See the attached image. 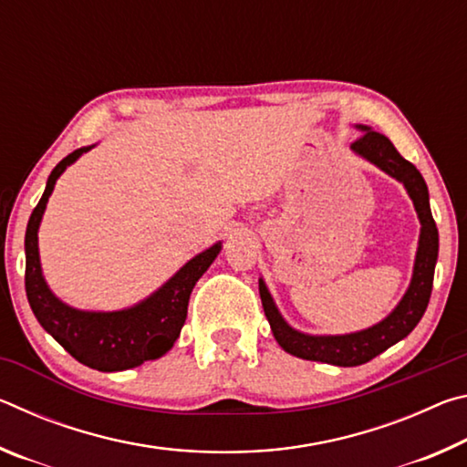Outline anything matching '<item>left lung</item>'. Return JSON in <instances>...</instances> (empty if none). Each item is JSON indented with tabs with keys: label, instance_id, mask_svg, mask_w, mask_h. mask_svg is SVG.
Wrapping results in <instances>:
<instances>
[{
	"label": "left lung",
	"instance_id": "obj_1",
	"mask_svg": "<svg viewBox=\"0 0 467 467\" xmlns=\"http://www.w3.org/2000/svg\"><path fill=\"white\" fill-rule=\"evenodd\" d=\"M358 130L365 133L352 141L354 152L365 156L367 161L377 164L379 169L389 172L391 177L406 185L422 224L412 284H410L401 303L395 306V311L389 317L365 331H358V334L305 336L300 334V331L292 329L288 323L282 319V315L275 309L264 280H259V296H262L264 313L267 321H270L275 342H278L288 354H292V357H298L303 360L327 362V365L336 367L365 365V362L373 360L395 342L404 339L410 331L418 326L426 306H429L434 278V264H437L439 255V231L431 214L429 189H426L422 175L418 172L412 162H408L406 158L395 150L389 140L381 136V133L370 131L368 128H362V125Z\"/></svg>",
	"mask_w": 467,
	"mask_h": 467
}]
</instances>
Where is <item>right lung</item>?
<instances>
[{"instance_id": "add662e5", "label": "right lung", "mask_w": 467, "mask_h": 467, "mask_svg": "<svg viewBox=\"0 0 467 467\" xmlns=\"http://www.w3.org/2000/svg\"><path fill=\"white\" fill-rule=\"evenodd\" d=\"M90 148L74 150L51 171L45 193L30 214L26 226V296L35 317L45 331L82 362V365L113 373L141 365L144 360L161 358L177 342L187 317L189 295L202 274L208 270L220 253V243L205 249L187 262L164 286L131 309L115 313H88L63 305L47 288L38 262L36 231L41 224L47 200L55 187V181L78 156Z\"/></svg>"}]
</instances>
